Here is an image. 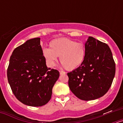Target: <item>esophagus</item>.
<instances>
[{
  "label": "esophagus",
  "instance_id": "34e87169",
  "mask_svg": "<svg viewBox=\"0 0 123 123\" xmlns=\"http://www.w3.org/2000/svg\"><path fill=\"white\" fill-rule=\"evenodd\" d=\"M59 72H60V74H63L66 73H65V71H62V70H60V71H59Z\"/></svg>",
  "mask_w": 123,
  "mask_h": 123
}]
</instances>
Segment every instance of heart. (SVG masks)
I'll use <instances>...</instances> for the list:
<instances>
[{"label": "heart", "instance_id": "obj_1", "mask_svg": "<svg viewBox=\"0 0 123 123\" xmlns=\"http://www.w3.org/2000/svg\"><path fill=\"white\" fill-rule=\"evenodd\" d=\"M50 49H44L43 55L47 62L54 66L58 56L62 65L68 70H73L80 67L86 56V49L81 42H76L68 38L62 37L52 40Z\"/></svg>", "mask_w": 123, "mask_h": 123}]
</instances>
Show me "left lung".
<instances>
[{"instance_id": "1", "label": "left lung", "mask_w": 123, "mask_h": 123, "mask_svg": "<svg viewBox=\"0 0 123 123\" xmlns=\"http://www.w3.org/2000/svg\"><path fill=\"white\" fill-rule=\"evenodd\" d=\"M85 49L83 63L67 74L71 92L79 99L88 101L108 92L115 75V63L109 46L95 38L89 37Z\"/></svg>"}]
</instances>
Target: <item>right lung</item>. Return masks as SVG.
Returning <instances> with one entry per match:
<instances>
[{
    "instance_id": "1",
    "label": "right lung",
    "mask_w": 123,
    "mask_h": 123,
    "mask_svg": "<svg viewBox=\"0 0 123 123\" xmlns=\"http://www.w3.org/2000/svg\"><path fill=\"white\" fill-rule=\"evenodd\" d=\"M59 76L58 70L47 67L39 37L28 40L11 55L8 83L16 98L25 105L41 106L47 104Z\"/></svg>"
}]
</instances>
